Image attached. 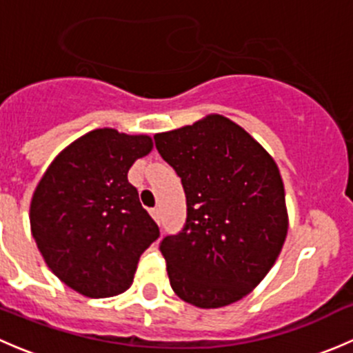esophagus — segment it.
I'll return each instance as SVG.
<instances>
[{
  "label": "esophagus",
  "mask_w": 353,
  "mask_h": 353,
  "mask_svg": "<svg viewBox=\"0 0 353 353\" xmlns=\"http://www.w3.org/2000/svg\"><path fill=\"white\" fill-rule=\"evenodd\" d=\"M150 215L154 216L155 222H160V208H152L150 210Z\"/></svg>",
  "instance_id": "34e87169"
}]
</instances>
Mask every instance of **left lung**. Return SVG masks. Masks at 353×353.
Returning a JSON list of instances; mask_svg holds the SVG:
<instances>
[{
	"mask_svg": "<svg viewBox=\"0 0 353 353\" xmlns=\"http://www.w3.org/2000/svg\"><path fill=\"white\" fill-rule=\"evenodd\" d=\"M154 138L181 177L188 205L183 230L160 243L170 287L196 307L232 304L265 279L285 243L279 167L248 131L220 114Z\"/></svg>",
	"mask_w": 353,
	"mask_h": 353,
	"instance_id": "8db88e82",
	"label": "left lung"
}]
</instances>
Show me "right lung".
<instances>
[{"instance_id":"right-lung-1","label":"right lung","mask_w":353,"mask_h":353,"mask_svg":"<svg viewBox=\"0 0 353 353\" xmlns=\"http://www.w3.org/2000/svg\"><path fill=\"white\" fill-rule=\"evenodd\" d=\"M152 147L147 134L94 130L56 157L35 188L32 236L51 272L81 295L128 290L141 252L159 239L128 181L134 160Z\"/></svg>"}]
</instances>
